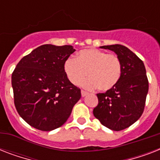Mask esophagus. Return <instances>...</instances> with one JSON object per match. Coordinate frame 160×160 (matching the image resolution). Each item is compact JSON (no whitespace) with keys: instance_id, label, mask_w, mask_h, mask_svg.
<instances>
[{"instance_id":"34e87169","label":"esophagus","mask_w":160,"mask_h":160,"mask_svg":"<svg viewBox=\"0 0 160 160\" xmlns=\"http://www.w3.org/2000/svg\"><path fill=\"white\" fill-rule=\"evenodd\" d=\"M88 93L86 91H84V90H81V95H82V97H85L87 95Z\"/></svg>"}]
</instances>
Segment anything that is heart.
I'll use <instances>...</instances> for the list:
<instances>
[{"mask_svg": "<svg viewBox=\"0 0 160 160\" xmlns=\"http://www.w3.org/2000/svg\"><path fill=\"white\" fill-rule=\"evenodd\" d=\"M65 76L71 84L80 85L87 90L97 88L101 91L111 90L119 82L122 65L118 56L97 49H85L79 51L75 59L69 58L63 65Z\"/></svg>", "mask_w": 160, "mask_h": 160, "instance_id": "heart-1", "label": "heart"}]
</instances>
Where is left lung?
<instances>
[{"label":"left lung","mask_w":160,"mask_h":160,"mask_svg":"<svg viewBox=\"0 0 160 160\" xmlns=\"http://www.w3.org/2000/svg\"><path fill=\"white\" fill-rule=\"evenodd\" d=\"M114 51L120 60L122 73L111 90L97 94L98 105L93 114L104 126L119 131L136 122L143 114L149 90V81L143 61L121 45L103 46Z\"/></svg>","instance_id":"left-lung-1"}]
</instances>
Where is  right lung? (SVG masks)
I'll return each instance as SVG.
<instances>
[{"mask_svg": "<svg viewBox=\"0 0 160 160\" xmlns=\"http://www.w3.org/2000/svg\"><path fill=\"white\" fill-rule=\"evenodd\" d=\"M75 51L72 46L43 45L16 65L11 75L14 103L31 126L51 131L70 117L81 93L65 76L63 65Z\"/></svg>", "mask_w": 160, "mask_h": 160, "instance_id": "right-lung-1", "label": "right lung"}]
</instances>
